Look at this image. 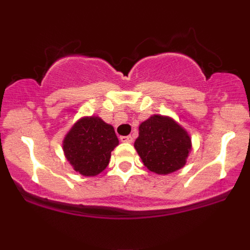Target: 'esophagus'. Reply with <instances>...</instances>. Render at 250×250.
Listing matches in <instances>:
<instances>
[{
	"label": "esophagus",
	"mask_w": 250,
	"mask_h": 250,
	"mask_svg": "<svg viewBox=\"0 0 250 250\" xmlns=\"http://www.w3.org/2000/svg\"><path fill=\"white\" fill-rule=\"evenodd\" d=\"M120 141L125 142V143H131L133 142V137H131L130 135H128V136H120Z\"/></svg>",
	"instance_id": "esophagus-1"
}]
</instances>
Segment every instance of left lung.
<instances>
[{
    "instance_id": "1",
    "label": "left lung",
    "mask_w": 250,
    "mask_h": 250,
    "mask_svg": "<svg viewBox=\"0 0 250 250\" xmlns=\"http://www.w3.org/2000/svg\"><path fill=\"white\" fill-rule=\"evenodd\" d=\"M134 147L149 170L167 175L186 165L191 140L171 117L153 115L140 125Z\"/></svg>"
}]
</instances>
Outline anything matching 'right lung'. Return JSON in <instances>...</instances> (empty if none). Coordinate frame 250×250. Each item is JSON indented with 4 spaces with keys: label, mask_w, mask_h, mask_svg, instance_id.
Here are the masks:
<instances>
[{
    "label": "right lung",
    "mask_w": 250,
    "mask_h": 250,
    "mask_svg": "<svg viewBox=\"0 0 250 250\" xmlns=\"http://www.w3.org/2000/svg\"><path fill=\"white\" fill-rule=\"evenodd\" d=\"M117 145L113 125L97 116H89L79 120L68 131L63 151L74 170L83 176H96L107 168Z\"/></svg>",
    "instance_id": "1"
}]
</instances>
